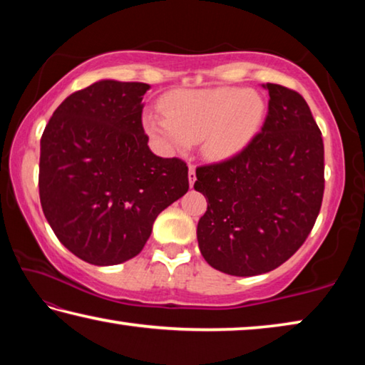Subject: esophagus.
<instances>
[{
  "label": "esophagus",
  "mask_w": 365,
  "mask_h": 365,
  "mask_svg": "<svg viewBox=\"0 0 365 365\" xmlns=\"http://www.w3.org/2000/svg\"><path fill=\"white\" fill-rule=\"evenodd\" d=\"M195 180H196V170H195V165H190V168H188V182H190V187H193Z\"/></svg>",
  "instance_id": "esophagus-1"
}]
</instances>
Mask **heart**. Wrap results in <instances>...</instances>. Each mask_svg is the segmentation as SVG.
Here are the masks:
<instances>
[{"label":"heart","instance_id":"b5f03b06","mask_svg":"<svg viewBox=\"0 0 365 365\" xmlns=\"http://www.w3.org/2000/svg\"><path fill=\"white\" fill-rule=\"evenodd\" d=\"M164 114L145 115V128L168 153H187L201 141L207 158L237 156L262 125L265 103L255 90L219 86L177 90L160 101Z\"/></svg>","mask_w":365,"mask_h":365}]
</instances>
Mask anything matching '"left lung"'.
Returning a JSON list of instances; mask_svg holds the SVG:
<instances>
[{"label":"left lung","instance_id":"1","mask_svg":"<svg viewBox=\"0 0 365 365\" xmlns=\"http://www.w3.org/2000/svg\"><path fill=\"white\" fill-rule=\"evenodd\" d=\"M269 113L242 153L196 169L207 211L197 222L202 257L228 275L265 274L306 242L322 206L324 141L299 93L267 83Z\"/></svg>","mask_w":365,"mask_h":365}]
</instances>
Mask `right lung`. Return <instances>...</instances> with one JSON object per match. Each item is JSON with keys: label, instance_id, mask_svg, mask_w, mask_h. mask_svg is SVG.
<instances>
[{"label": "right lung", "instance_id": "add662e5", "mask_svg": "<svg viewBox=\"0 0 365 365\" xmlns=\"http://www.w3.org/2000/svg\"><path fill=\"white\" fill-rule=\"evenodd\" d=\"M148 90L100 80L67 96L41 135L43 214L59 242L88 264L137 256L158 215L188 191L187 164L148 146Z\"/></svg>", "mask_w": 365, "mask_h": 365}]
</instances>
